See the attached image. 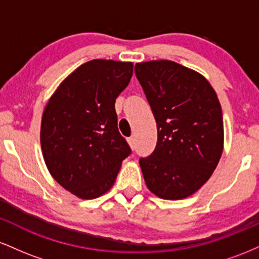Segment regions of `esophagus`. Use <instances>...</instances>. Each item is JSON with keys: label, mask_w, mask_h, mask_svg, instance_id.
<instances>
[{"label": "esophagus", "mask_w": 259, "mask_h": 259, "mask_svg": "<svg viewBox=\"0 0 259 259\" xmlns=\"http://www.w3.org/2000/svg\"><path fill=\"white\" fill-rule=\"evenodd\" d=\"M127 144H129V146L132 148H135V139H134V136L127 139Z\"/></svg>", "instance_id": "1"}]
</instances>
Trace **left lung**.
Listing matches in <instances>:
<instances>
[{
    "instance_id": "left-lung-1",
    "label": "left lung",
    "mask_w": 259,
    "mask_h": 259,
    "mask_svg": "<svg viewBox=\"0 0 259 259\" xmlns=\"http://www.w3.org/2000/svg\"><path fill=\"white\" fill-rule=\"evenodd\" d=\"M157 123V146L140 158L145 183L164 200H181L206 184L224 147L223 113L214 89L200 73L177 62L135 64Z\"/></svg>"
}]
</instances>
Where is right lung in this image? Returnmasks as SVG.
<instances>
[{
  "instance_id": "1",
  "label": "right lung",
  "mask_w": 259,
  "mask_h": 259,
  "mask_svg": "<svg viewBox=\"0 0 259 259\" xmlns=\"http://www.w3.org/2000/svg\"><path fill=\"white\" fill-rule=\"evenodd\" d=\"M132 62L92 59L59 84L45 107L40 142L50 174L82 200L106 194L132 150L118 130L115 99Z\"/></svg>"
}]
</instances>
